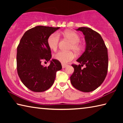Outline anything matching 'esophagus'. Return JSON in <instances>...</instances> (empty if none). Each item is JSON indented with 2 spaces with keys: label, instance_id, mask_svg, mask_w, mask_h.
Wrapping results in <instances>:
<instances>
[{
  "label": "esophagus",
  "instance_id": "obj_1",
  "mask_svg": "<svg viewBox=\"0 0 123 123\" xmlns=\"http://www.w3.org/2000/svg\"><path fill=\"white\" fill-rule=\"evenodd\" d=\"M67 66V64H62V68H66Z\"/></svg>",
  "mask_w": 123,
  "mask_h": 123
}]
</instances>
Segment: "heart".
Masks as SVG:
<instances>
[{"mask_svg": "<svg viewBox=\"0 0 123 123\" xmlns=\"http://www.w3.org/2000/svg\"><path fill=\"white\" fill-rule=\"evenodd\" d=\"M63 36L66 39L71 42L69 50H72L75 53L79 54L83 50L84 47L80 43V37L77 33L73 31L67 30L63 33ZM60 36L57 33L52 34L48 37L47 40L48 45L49 48L53 51H56L59 47ZM54 58L56 60L63 64L67 63L72 61L75 58V54L73 51H59L54 55Z\"/></svg>", "mask_w": 123, "mask_h": 123, "instance_id": "obj_1", "label": "heart"}]
</instances>
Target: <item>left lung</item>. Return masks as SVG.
I'll use <instances>...</instances> for the list:
<instances>
[{
    "label": "left lung",
    "instance_id": "8db88e82",
    "mask_svg": "<svg viewBox=\"0 0 123 123\" xmlns=\"http://www.w3.org/2000/svg\"><path fill=\"white\" fill-rule=\"evenodd\" d=\"M85 35L86 43L85 51L76 60L81 64H73L74 71L70 82L76 89L89 92L96 89L106 76L109 64L107 49L99 33L89 28L81 27L76 29ZM85 66L83 69L81 68Z\"/></svg>",
    "mask_w": 123,
    "mask_h": 123
}]
</instances>
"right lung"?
Masks as SVG:
<instances>
[{"label": "right lung", "instance_id": "right-lung-1", "mask_svg": "<svg viewBox=\"0 0 123 123\" xmlns=\"http://www.w3.org/2000/svg\"><path fill=\"white\" fill-rule=\"evenodd\" d=\"M60 27L37 26L24 33L17 47V69L20 80L35 92L48 89L54 84L57 71L62 69L59 61L52 60L49 66L42 65L51 58L48 37Z\"/></svg>", "mask_w": 123, "mask_h": 123}]
</instances>
